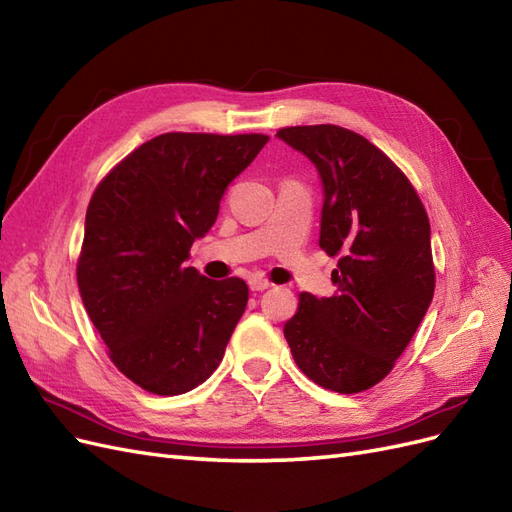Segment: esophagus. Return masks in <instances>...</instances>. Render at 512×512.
<instances>
[{"label": "esophagus", "mask_w": 512, "mask_h": 512, "mask_svg": "<svg viewBox=\"0 0 512 512\" xmlns=\"http://www.w3.org/2000/svg\"><path fill=\"white\" fill-rule=\"evenodd\" d=\"M273 284L271 282H267L265 277H260V275H254L252 280H250V290L252 292H262V290H267V288H271Z\"/></svg>", "instance_id": "obj_1"}]
</instances>
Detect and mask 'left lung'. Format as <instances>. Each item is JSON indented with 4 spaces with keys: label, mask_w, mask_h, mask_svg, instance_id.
<instances>
[{
    "label": "left lung",
    "mask_w": 512,
    "mask_h": 512,
    "mask_svg": "<svg viewBox=\"0 0 512 512\" xmlns=\"http://www.w3.org/2000/svg\"><path fill=\"white\" fill-rule=\"evenodd\" d=\"M322 183L320 247L339 256L333 297L303 292L284 327L303 374L335 393L378 384L433 299L431 228L406 175L361 134L322 123L284 128Z\"/></svg>",
    "instance_id": "8db88e82"
}]
</instances>
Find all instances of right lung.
<instances>
[{
	"mask_svg": "<svg viewBox=\"0 0 512 512\" xmlns=\"http://www.w3.org/2000/svg\"><path fill=\"white\" fill-rule=\"evenodd\" d=\"M265 134L151 138L96 188L76 280L113 363L141 389L181 395L218 369L247 305L239 277L215 282L185 265L218 220L228 183Z\"/></svg>",
	"mask_w": 512,
	"mask_h": 512,
	"instance_id": "1",
	"label": "right lung"
}]
</instances>
